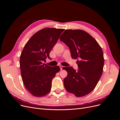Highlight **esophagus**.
<instances>
[{
    "instance_id": "obj_1",
    "label": "esophagus",
    "mask_w": 120,
    "mask_h": 120,
    "mask_svg": "<svg viewBox=\"0 0 120 120\" xmlns=\"http://www.w3.org/2000/svg\"><path fill=\"white\" fill-rule=\"evenodd\" d=\"M60 70H63V68H64V67L62 66H60Z\"/></svg>"
}]
</instances>
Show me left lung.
Returning <instances> with one entry per match:
<instances>
[{"mask_svg": "<svg viewBox=\"0 0 120 120\" xmlns=\"http://www.w3.org/2000/svg\"><path fill=\"white\" fill-rule=\"evenodd\" d=\"M60 39L68 46L72 59H79L77 71L71 67L64 68L68 72L64 79L65 88L76 97L88 95L95 88L102 75V49L95 38L82 30H67Z\"/></svg>", "mask_w": 120, "mask_h": 120, "instance_id": "8db88e82", "label": "left lung"}]
</instances>
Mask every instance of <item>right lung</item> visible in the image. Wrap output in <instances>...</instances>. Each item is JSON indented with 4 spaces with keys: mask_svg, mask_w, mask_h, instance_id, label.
Here are the masks:
<instances>
[{
    "mask_svg": "<svg viewBox=\"0 0 120 120\" xmlns=\"http://www.w3.org/2000/svg\"><path fill=\"white\" fill-rule=\"evenodd\" d=\"M64 29L46 27L38 31L25 44L20 56L21 75L25 88L32 95L45 96L51 90L52 79L60 71L59 66L45 64Z\"/></svg>",
    "mask_w": 120,
    "mask_h": 120,
    "instance_id": "right-lung-1",
    "label": "right lung"
}]
</instances>
